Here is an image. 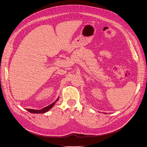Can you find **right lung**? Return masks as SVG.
Listing matches in <instances>:
<instances>
[{"instance_id":"right-lung-1","label":"right lung","mask_w":147,"mask_h":147,"mask_svg":"<svg viewBox=\"0 0 147 147\" xmlns=\"http://www.w3.org/2000/svg\"><path fill=\"white\" fill-rule=\"evenodd\" d=\"M59 99V98H57L56 99V100L55 102H53V103H52L51 104H50V105H48L47 107H44L43 109H42V110H34V109H27V110L28 111V112H30V113H44L47 112V111H48L50 109H51L52 108V107L55 105V102Z\"/></svg>"}]
</instances>
